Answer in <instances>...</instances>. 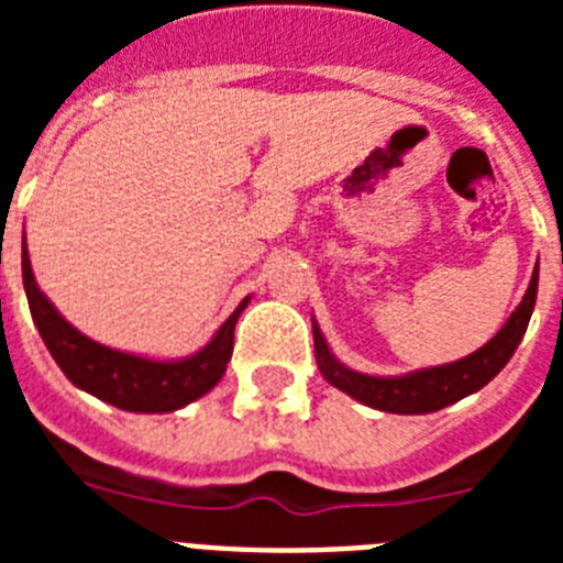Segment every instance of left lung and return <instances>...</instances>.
Masks as SVG:
<instances>
[{"mask_svg": "<svg viewBox=\"0 0 563 563\" xmlns=\"http://www.w3.org/2000/svg\"><path fill=\"white\" fill-rule=\"evenodd\" d=\"M536 292H539V265H536L530 287H527L521 305L516 307L514 316L507 318V324L496 332L482 350L471 352L467 357L445 366H431V369H417L409 375L397 377H375L361 375V372L343 366L327 346L324 335L312 321V338H316V361L318 369L324 375L327 383L335 389L346 391L355 400L366 402L377 411H389V415H429L440 411L462 397L479 391L485 383L494 380L505 363L514 357L516 346L525 338L530 316L536 307Z\"/></svg>", "mask_w": 563, "mask_h": 563, "instance_id": "8db88e82", "label": "left lung"}]
</instances>
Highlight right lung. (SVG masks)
I'll return each instance as SVG.
<instances>
[{"label": "right lung", "mask_w": 563, "mask_h": 563, "mask_svg": "<svg viewBox=\"0 0 563 563\" xmlns=\"http://www.w3.org/2000/svg\"><path fill=\"white\" fill-rule=\"evenodd\" d=\"M22 282L33 324L38 327L44 346L56 357L64 375L76 383L78 389L96 395L98 400L112 402L123 411H137V415L177 411L211 391L225 375L233 352V327L251 301L245 298L200 352L183 361H152V357L109 350L69 324L38 290L33 267H30L27 242H22Z\"/></svg>", "instance_id": "1"}]
</instances>
